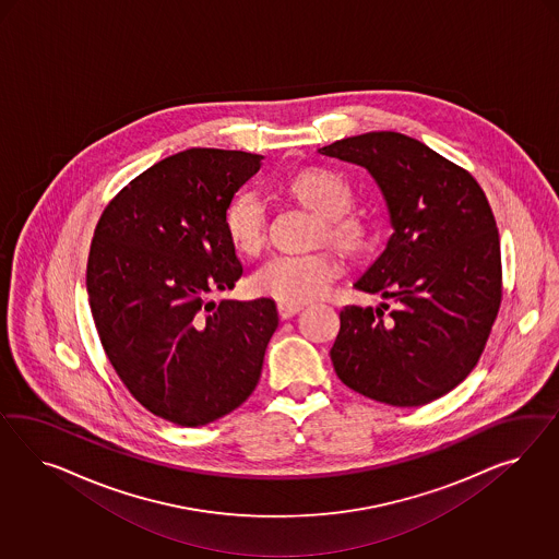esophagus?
<instances>
[{
	"mask_svg": "<svg viewBox=\"0 0 559 559\" xmlns=\"http://www.w3.org/2000/svg\"><path fill=\"white\" fill-rule=\"evenodd\" d=\"M278 316H281V320H288V318H293L295 313H299L301 309H304V305L297 304H278Z\"/></svg>",
	"mask_w": 559,
	"mask_h": 559,
	"instance_id": "obj_1",
	"label": "esophagus"
}]
</instances>
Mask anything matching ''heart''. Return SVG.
I'll list each match as a JSON object with an SVG mask.
<instances>
[{"label":"heart","mask_w":559,"mask_h":559,"mask_svg":"<svg viewBox=\"0 0 559 559\" xmlns=\"http://www.w3.org/2000/svg\"><path fill=\"white\" fill-rule=\"evenodd\" d=\"M285 192L320 215L313 243H330L344 254H360L371 243V229L350 213L353 188L338 171L305 168L285 182ZM225 231L237 252L260 254L269 237L266 206L254 192H241L225 209ZM338 274L330 252L272 255L252 274L255 295L278 304H307L322 297Z\"/></svg>","instance_id":"1"}]
</instances>
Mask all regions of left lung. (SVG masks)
I'll return each mask as SVG.
<instances>
[{
	"instance_id": "obj_1",
	"label": "left lung",
	"mask_w": 559,
	"mask_h": 559,
	"mask_svg": "<svg viewBox=\"0 0 559 559\" xmlns=\"http://www.w3.org/2000/svg\"><path fill=\"white\" fill-rule=\"evenodd\" d=\"M320 153L369 169L393 227L355 287L393 299L395 309L340 311L334 371L350 390L390 406L439 400L474 371L502 301L490 203L467 169L402 133L348 136Z\"/></svg>"
}]
</instances>
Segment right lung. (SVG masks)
Wrapping results in <instances>:
<instances>
[{
	"label": "right lung",
	"mask_w": 559,
	"mask_h": 559,
	"mask_svg": "<svg viewBox=\"0 0 559 559\" xmlns=\"http://www.w3.org/2000/svg\"><path fill=\"white\" fill-rule=\"evenodd\" d=\"M260 166L258 153L169 155L122 188L96 225L85 285L104 353L136 402L168 423H215L260 381L276 305L209 301L243 274L225 209Z\"/></svg>",
	"instance_id": "obj_1"
}]
</instances>
